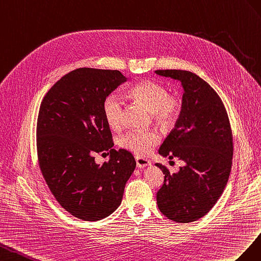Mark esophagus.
Here are the masks:
<instances>
[{
  "mask_svg": "<svg viewBox=\"0 0 261 261\" xmlns=\"http://www.w3.org/2000/svg\"><path fill=\"white\" fill-rule=\"evenodd\" d=\"M136 163H137V167H139V168H143L151 164L150 161L146 159H143V158H140V156H137L136 158Z\"/></svg>",
  "mask_w": 261,
  "mask_h": 261,
  "instance_id": "34e87169",
  "label": "esophagus"
}]
</instances>
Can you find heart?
Here are the masks:
<instances>
[{"label": "heart", "mask_w": 261, "mask_h": 261, "mask_svg": "<svg viewBox=\"0 0 261 261\" xmlns=\"http://www.w3.org/2000/svg\"><path fill=\"white\" fill-rule=\"evenodd\" d=\"M133 98L150 109L155 121L163 126L172 125L179 118L182 101L179 96L170 95L165 85L155 81H142L130 89ZM101 111L107 124L113 129L120 128L123 122V100L119 95L108 94L102 100ZM161 141L159 131L129 130L119 138V145L125 150L144 156L150 153Z\"/></svg>", "instance_id": "1"}]
</instances>
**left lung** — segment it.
<instances>
[{
    "label": "left lung",
    "instance_id": "8db88e82",
    "mask_svg": "<svg viewBox=\"0 0 261 261\" xmlns=\"http://www.w3.org/2000/svg\"><path fill=\"white\" fill-rule=\"evenodd\" d=\"M161 76L179 80L185 88L182 110L159 153L178 158L185 166L176 174L156 163L164 182L156 193L160 211L178 223L197 221L209 212L227 184L233 160V135L224 103L197 74L158 70Z\"/></svg>",
    "mask_w": 261,
    "mask_h": 261
}]
</instances>
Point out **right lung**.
I'll return each instance as SVG.
<instances>
[{"label":"right lung","mask_w":261,"mask_h":261,"mask_svg":"<svg viewBox=\"0 0 261 261\" xmlns=\"http://www.w3.org/2000/svg\"><path fill=\"white\" fill-rule=\"evenodd\" d=\"M125 81L118 70L80 68L59 80L40 103L39 168L58 203L80 220L98 221L113 213L136 168L129 151L113 148L101 111L103 98ZM101 151L111 159L96 164L93 156Z\"/></svg>","instance_id":"obj_1"}]
</instances>
